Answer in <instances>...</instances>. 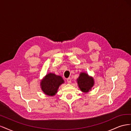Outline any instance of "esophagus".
<instances>
[{"mask_svg":"<svg viewBox=\"0 0 131 131\" xmlns=\"http://www.w3.org/2000/svg\"><path fill=\"white\" fill-rule=\"evenodd\" d=\"M67 82L68 83V84H70V83L71 82V79L70 78H68L67 79Z\"/></svg>","mask_w":131,"mask_h":131,"instance_id":"esophagus-1","label":"esophagus"}]
</instances>
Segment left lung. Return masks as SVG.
Returning <instances> with one entry per match:
<instances>
[{"label":"left lung","instance_id":"obj_1","mask_svg":"<svg viewBox=\"0 0 131 131\" xmlns=\"http://www.w3.org/2000/svg\"><path fill=\"white\" fill-rule=\"evenodd\" d=\"M77 81L79 88L84 92H89L94 85L93 79L85 73L80 74Z\"/></svg>","mask_w":131,"mask_h":131}]
</instances>
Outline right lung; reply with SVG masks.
Instances as JSON below:
<instances>
[{
    "label": "right lung",
    "mask_w": 131,
    "mask_h": 131,
    "mask_svg": "<svg viewBox=\"0 0 131 131\" xmlns=\"http://www.w3.org/2000/svg\"><path fill=\"white\" fill-rule=\"evenodd\" d=\"M63 83L64 80L61 77L50 73L41 82V89L46 94L52 96L57 93L59 86Z\"/></svg>",
    "instance_id": "right-lung-1"
}]
</instances>
